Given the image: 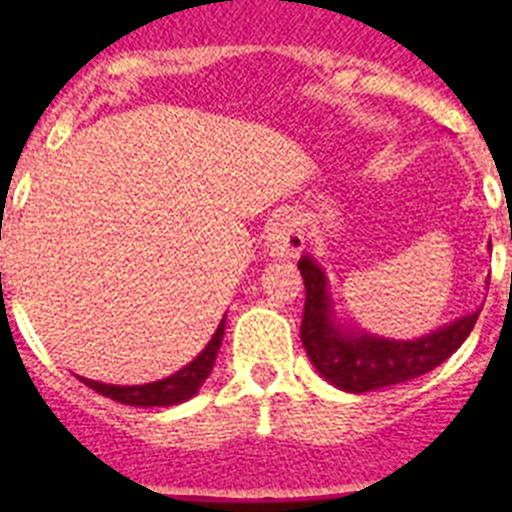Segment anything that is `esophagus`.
I'll return each instance as SVG.
<instances>
[{
    "label": "esophagus",
    "instance_id": "34e87169",
    "mask_svg": "<svg viewBox=\"0 0 512 512\" xmlns=\"http://www.w3.org/2000/svg\"><path fill=\"white\" fill-rule=\"evenodd\" d=\"M305 248V235L295 217L279 215L266 230V251L277 259H295Z\"/></svg>",
    "mask_w": 512,
    "mask_h": 512
}]
</instances>
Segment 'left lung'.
I'll return each instance as SVG.
<instances>
[{"mask_svg": "<svg viewBox=\"0 0 512 512\" xmlns=\"http://www.w3.org/2000/svg\"><path fill=\"white\" fill-rule=\"evenodd\" d=\"M297 269L305 279V312H302L300 338L307 359L325 382L354 395L382 390V387L410 382L420 374H428L467 341L479 318V310H474L415 341L372 336L366 330L348 328L336 318L328 277L310 253L297 261Z\"/></svg>", "mask_w": 512, "mask_h": 512, "instance_id": "obj_1", "label": "left lung"}]
</instances>
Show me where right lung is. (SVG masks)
Returning <instances> with one entry per match:
<instances>
[{"label": "right lung", "mask_w": 512, "mask_h": 512, "mask_svg": "<svg viewBox=\"0 0 512 512\" xmlns=\"http://www.w3.org/2000/svg\"><path fill=\"white\" fill-rule=\"evenodd\" d=\"M225 333V318L220 320L217 330L212 333L210 343L200 351V356L194 361H189L184 369H179L176 374L166 379H158V382L148 384H104L94 382V379L79 377V382H84L87 387H92L99 395L110 397V400L122 402V405H135V408H169V405H179V402H187L189 397H194L200 392V387L205 384V379L210 377L212 366H215L217 351H220V343H223Z\"/></svg>", "instance_id": "add662e5"}]
</instances>
